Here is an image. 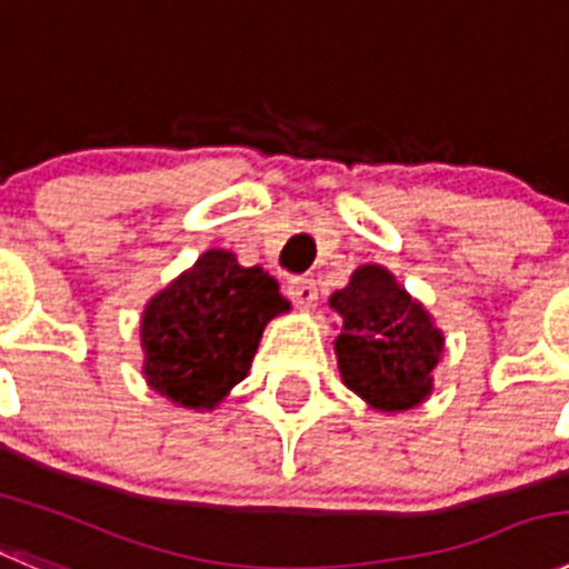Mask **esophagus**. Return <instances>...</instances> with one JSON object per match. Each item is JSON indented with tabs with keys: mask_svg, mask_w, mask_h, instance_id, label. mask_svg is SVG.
Wrapping results in <instances>:
<instances>
[{
	"mask_svg": "<svg viewBox=\"0 0 569 569\" xmlns=\"http://www.w3.org/2000/svg\"><path fill=\"white\" fill-rule=\"evenodd\" d=\"M288 296L305 310H312L318 305V284L316 279H290Z\"/></svg>",
	"mask_w": 569,
	"mask_h": 569,
	"instance_id": "34e87169",
	"label": "esophagus"
}]
</instances>
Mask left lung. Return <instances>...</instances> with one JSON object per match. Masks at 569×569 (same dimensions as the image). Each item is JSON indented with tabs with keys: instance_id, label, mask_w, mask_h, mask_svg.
I'll return each mask as SVG.
<instances>
[{
	"instance_id": "left-lung-1",
	"label": "left lung",
	"mask_w": 569,
	"mask_h": 569,
	"mask_svg": "<svg viewBox=\"0 0 569 569\" xmlns=\"http://www.w3.org/2000/svg\"><path fill=\"white\" fill-rule=\"evenodd\" d=\"M329 307L340 316L335 357L343 386L377 413L419 408L443 357V332L427 307L371 262L329 296Z\"/></svg>"
}]
</instances>
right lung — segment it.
<instances>
[{"label": "right lung", "instance_id": "obj_1", "mask_svg": "<svg viewBox=\"0 0 569 569\" xmlns=\"http://www.w3.org/2000/svg\"><path fill=\"white\" fill-rule=\"evenodd\" d=\"M288 310L273 276L209 248L144 305V382L178 408L214 410L246 380L264 327Z\"/></svg>", "mask_w": 569, "mask_h": 569}]
</instances>
